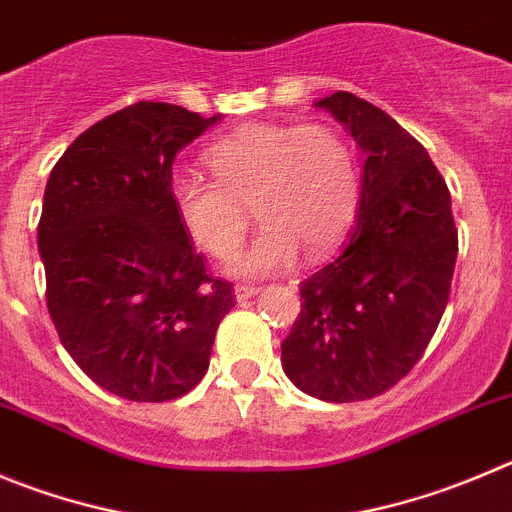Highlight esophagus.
Segmentation results:
<instances>
[{
    "instance_id": "esophagus-1",
    "label": "esophagus",
    "mask_w": 512,
    "mask_h": 512,
    "mask_svg": "<svg viewBox=\"0 0 512 512\" xmlns=\"http://www.w3.org/2000/svg\"><path fill=\"white\" fill-rule=\"evenodd\" d=\"M257 290L260 288H255V285H237V288H234V298H237V303H245V300L255 298Z\"/></svg>"
}]
</instances>
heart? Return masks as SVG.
I'll return each mask as SVG.
<instances>
[{
	"instance_id": "1",
	"label": "heart",
	"mask_w": 512,
	"mask_h": 512,
	"mask_svg": "<svg viewBox=\"0 0 512 512\" xmlns=\"http://www.w3.org/2000/svg\"><path fill=\"white\" fill-rule=\"evenodd\" d=\"M214 179L176 174V219L199 250L224 260L245 240L250 204L262 222L232 260L237 275H272L343 240L358 207L356 156L323 123H247L204 151Z\"/></svg>"
}]
</instances>
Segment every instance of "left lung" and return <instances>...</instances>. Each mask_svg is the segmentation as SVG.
Masks as SVG:
<instances>
[{"label":"left lung","mask_w":512,"mask_h":512,"mask_svg":"<svg viewBox=\"0 0 512 512\" xmlns=\"http://www.w3.org/2000/svg\"><path fill=\"white\" fill-rule=\"evenodd\" d=\"M315 105L358 141L364 179L348 240L300 283L283 369L305 394L346 404L384 394L419 364L450 300L457 227L427 148L389 113L346 90Z\"/></svg>","instance_id":"left-lung-1"}]
</instances>
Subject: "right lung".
<instances>
[{"label":"right lung","mask_w":512,"mask_h":512,"mask_svg":"<svg viewBox=\"0 0 512 512\" xmlns=\"http://www.w3.org/2000/svg\"><path fill=\"white\" fill-rule=\"evenodd\" d=\"M219 116L141 100L80 133L45 186L37 247L65 351L105 391L179 399L234 308L171 207V166Z\"/></svg>","instance_id":"1"}]
</instances>
